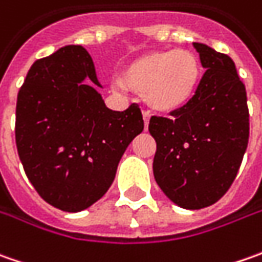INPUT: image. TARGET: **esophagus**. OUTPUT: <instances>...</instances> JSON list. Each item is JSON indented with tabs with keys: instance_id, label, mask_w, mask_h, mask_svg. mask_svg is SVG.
Here are the masks:
<instances>
[{
	"instance_id": "obj_1",
	"label": "esophagus",
	"mask_w": 262,
	"mask_h": 262,
	"mask_svg": "<svg viewBox=\"0 0 262 262\" xmlns=\"http://www.w3.org/2000/svg\"><path fill=\"white\" fill-rule=\"evenodd\" d=\"M143 119H144V128H148V121H150V112L148 111H143Z\"/></svg>"
}]
</instances>
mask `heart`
I'll use <instances>...</instances> for the list:
<instances>
[{
  "instance_id": "b5f03b06",
  "label": "heart",
  "mask_w": 262,
  "mask_h": 262,
  "mask_svg": "<svg viewBox=\"0 0 262 262\" xmlns=\"http://www.w3.org/2000/svg\"><path fill=\"white\" fill-rule=\"evenodd\" d=\"M201 80V62L188 49L156 51L138 56L124 70V80L115 78L118 90L143 93L148 106L160 112L184 107L195 95Z\"/></svg>"
}]
</instances>
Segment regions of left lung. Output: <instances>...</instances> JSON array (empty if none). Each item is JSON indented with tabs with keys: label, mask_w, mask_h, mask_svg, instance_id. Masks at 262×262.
<instances>
[{
	"label": "left lung",
	"mask_w": 262,
	"mask_h": 262,
	"mask_svg": "<svg viewBox=\"0 0 262 262\" xmlns=\"http://www.w3.org/2000/svg\"><path fill=\"white\" fill-rule=\"evenodd\" d=\"M206 73L195 95L169 118L151 116L153 173L175 204L198 210L217 203L233 184L249 138L245 84L226 54L196 43Z\"/></svg>",
	"instance_id": "1"
}]
</instances>
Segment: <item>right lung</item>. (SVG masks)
Masks as SVG:
<instances>
[{"label": "right lung", "mask_w": 262, "mask_h": 262, "mask_svg": "<svg viewBox=\"0 0 262 262\" xmlns=\"http://www.w3.org/2000/svg\"><path fill=\"white\" fill-rule=\"evenodd\" d=\"M92 56L80 45L37 59L15 106V144L25 172L48 204L76 213L105 195L121 157L144 128L133 103L106 107Z\"/></svg>", "instance_id": "1"}]
</instances>
